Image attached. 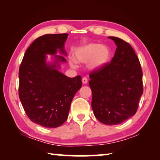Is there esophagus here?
Listing matches in <instances>:
<instances>
[{"instance_id":"34e87169","label":"esophagus","mask_w":160,"mask_h":160,"mask_svg":"<svg viewBox=\"0 0 160 160\" xmlns=\"http://www.w3.org/2000/svg\"><path fill=\"white\" fill-rule=\"evenodd\" d=\"M82 82L83 84H86L87 82H88V78H87L86 77H84L82 78Z\"/></svg>"}]
</instances>
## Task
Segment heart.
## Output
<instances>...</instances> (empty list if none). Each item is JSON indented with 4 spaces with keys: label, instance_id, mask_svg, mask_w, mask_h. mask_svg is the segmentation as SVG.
Instances as JSON below:
<instances>
[{
    "label": "heart",
    "instance_id": "obj_1",
    "mask_svg": "<svg viewBox=\"0 0 160 160\" xmlns=\"http://www.w3.org/2000/svg\"><path fill=\"white\" fill-rule=\"evenodd\" d=\"M111 56L109 48L106 46L91 43L78 47L73 53V59L70 61L72 68H76L78 63H88L91 69H99L108 63Z\"/></svg>",
    "mask_w": 160,
    "mask_h": 160
}]
</instances>
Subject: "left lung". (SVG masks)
Returning a JSON list of instances; mask_svg holds the SVG:
<instances>
[{
  "mask_svg": "<svg viewBox=\"0 0 160 160\" xmlns=\"http://www.w3.org/2000/svg\"><path fill=\"white\" fill-rule=\"evenodd\" d=\"M117 48L109 63L90 74L92 108L95 117L106 125H117L136 113L143 92L139 59L128 42L109 37Z\"/></svg>",
  "mask_w": 160,
  "mask_h": 160,
  "instance_id": "left-lung-1",
  "label": "left lung"
}]
</instances>
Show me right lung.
I'll return each instance as SVG.
<instances>
[{
  "label": "right lung",
  "mask_w": 160,
  "mask_h": 160,
  "mask_svg": "<svg viewBox=\"0 0 160 160\" xmlns=\"http://www.w3.org/2000/svg\"><path fill=\"white\" fill-rule=\"evenodd\" d=\"M68 34H45L38 37L25 51L19 69V97L29 118L47 128L61 126L68 116L70 104L82 87L81 76L68 78L58 71L66 62L55 55V62L47 64V54L57 50L67 55L64 43Z\"/></svg>",
  "instance_id": "right-lung-1"
}]
</instances>
